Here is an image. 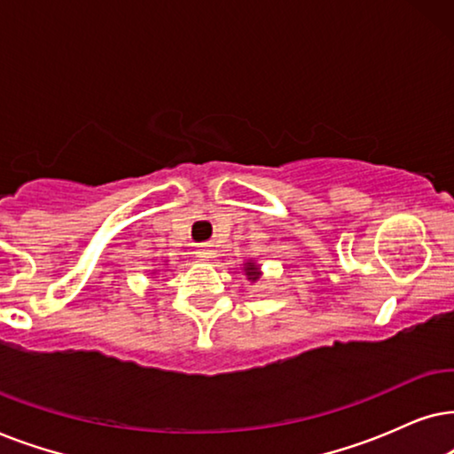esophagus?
<instances>
[{"instance_id": "esophagus-1", "label": "esophagus", "mask_w": 454, "mask_h": 454, "mask_svg": "<svg viewBox=\"0 0 454 454\" xmlns=\"http://www.w3.org/2000/svg\"><path fill=\"white\" fill-rule=\"evenodd\" d=\"M195 255L201 259V262H211V259H214V255H215V251L211 249V245H201V247H197Z\"/></svg>"}]
</instances>
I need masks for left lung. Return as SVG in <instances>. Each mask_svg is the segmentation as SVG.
<instances>
[{
  "mask_svg": "<svg viewBox=\"0 0 454 454\" xmlns=\"http://www.w3.org/2000/svg\"><path fill=\"white\" fill-rule=\"evenodd\" d=\"M243 271H245L247 280H249V282H257L259 278H262V268H259L255 262H251V259L247 263H243Z\"/></svg>",
  "mask_w": 454,
  "mask_h": 454,
  "instance_id": "left-lung-1",
  "label": "left lung"
}]
</instances>
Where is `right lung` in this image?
Here are the masks:
<instances>
[{
  "mask_svg": "<svg viewBox=\"0 0 454 454\" xmlns=\"http://www.w3.org/2000/svg\"><path fill=\"white\" fill-rule=\"evenodd\" d=\"M151 274H155V271H151Z\"/></svg>",
  "mask_w": 454,
  "mask_h": 454,
  "instance_id": "obj_1",
  "label": "right lung"
}]
</instances>
